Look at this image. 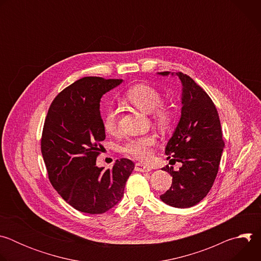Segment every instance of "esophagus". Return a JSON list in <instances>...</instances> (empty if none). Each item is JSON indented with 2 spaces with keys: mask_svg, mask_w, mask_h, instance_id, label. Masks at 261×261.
<instances>
[{
  "mask_svg": "<svg viewBox=\"0 0 261 261\" xmlns=\"http://www.w3.org/2000/svg\"><path fill=\"white\" fill-rule=\"evenodd\" d=\"M135 170L140 171V172H147V171L152 170V167L148 166V165H144L143 163H136Z\"/></svg>",
  "mask_w": 261,
  "mask_h": 261,
  "instance_id": "1",
  "label": "esophagus"
}]
</instances>
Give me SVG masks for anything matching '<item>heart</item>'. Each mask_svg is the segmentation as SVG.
I'll return each mask as SVG.
<instances>
[{
	"mask_svg": "<svg viewBox=\"0 0 261 261\" xmlns=\"http://www.w3.org/2000/svg\"><path fill=\"white\" fill-rule=\"evenodd\" d=\"M125 100L138 110L145 114H154L155 121L162 127H167L171 121V111L161 105L162 97L154 87L138 84L125 93ZM119 115L115 108H109L103 117V126L108 133H115L118 129ZM156 139L153 135H144L128 139L123 147V152L138 160L146 161L152 156V147Z\"/></svg>",
	"mask_w": 261,
	"mask_h": 261,
	"instance_id": "1",
	"label": "heart"
}]
</instances>
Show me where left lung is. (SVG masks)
Instances as JSON below:
<instances>
[{"label": "left lung", "instance_id": "1", "mask_svg": "<svg viewBox=\"0 0 261 261\" xmlns=\"http://www.w3.org/2000/svg\"><path fill=\"white\" fill-rule=\"evenodd\" d=\"M171 74L181 83L180 118L165 147L167 159L173 157L181 167L162 168L172 176V184L160 198L173 207H191L206 196L218 173L224 148L220 119L212 99L187 74Z\"/></svg>", "mask_w": 261, "mask_h": 261}]
</instances>
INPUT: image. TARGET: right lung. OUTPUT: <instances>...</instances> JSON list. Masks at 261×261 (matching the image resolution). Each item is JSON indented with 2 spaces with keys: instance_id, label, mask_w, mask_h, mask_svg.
Segmentation results:
<instances>
[{
  "instance_id": "obj_1",
  "label": "right lung",
  "mask_w": 261,
  "mask_h": 261,
  "mask_svg": "<svg viewBox=\"0 0 261 261\" xmlns=\"http://www.w3.org/2000/svg\"><path fill=\"white\" fill-rule=\"evenodd\" d=\"M122 83L84 77L55 98L45 119L41 152L49 180L67 203L83 213L103 214L116 206L134 169L125 158L111 169L96 165L99 143L105 139L100 101Z\"/></svg>"
}]
</instances>
